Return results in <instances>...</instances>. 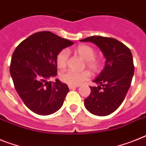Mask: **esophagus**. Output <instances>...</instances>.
I'll list each match as a JSON object with an SVG mask.
<instances>
[{
	"label": "esophagus",
	"instance_id": "esophagus-1",
	"mask_svg": "<svg viewBox=\"0 0 146 146\" xmlns=\"http://www.w3.org/2000/svg\"><path fill=\"white\" fill-rule=\"evenodd\" d=\"M68 87H69L70 89H73V88H78V87H79V85H71V84H69V85H68Z\"/></svg>",
	"mask_w": 146,
	"mask_h": 146
}]
</instances>
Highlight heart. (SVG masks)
<instances>
[{"label":"heart","instance_id":"1","mask_svg":"<svg viewBox=\"0 0 146 146\" xmlns=\"http://www.w3.org/2000/svg\"><path fill=\"white\" fill-rule=\"evenodd\" d=\"M73 52L77 53L81 58L85 61L86 66L92 71L96 72L101 67V60L95 56V50L92 46L87 44H81L73 49ZM70 50H62L56 56V62L59 69H64L66 67ZM88 71L76 72L73 70H67L61 74L62 82L71 85H79L89 78Z\"/></svg>","mask_w":146,"mask_h":146}]
</instances>
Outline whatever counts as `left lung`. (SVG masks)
<instances>
[{"mask_svg": "<svg viewBox=\"0 0 146 146\" xmlns=\"http://www.w3.org/2000/svg\"><path fill=\"white\" fill-rule=\"evenodd\" d=\"M80 41L94 43L106 58L103 70L93 81L99 85L90 87L91 92L84 100V106L93 114L108 116L120 106L131 86L134 73L131 52L112 38L95 35Z\"/></svg>", "mask_w": 146, "mask_h": 146, "instance_id": "left-lung-1", "label": "left lung"}]
</instances>
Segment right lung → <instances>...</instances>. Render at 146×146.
<instances>
[{
	"instance_id": "obj_1",
	"label": "right lung",
	"mask_w": 146,
	"mask_h": 146,
	"mask_svg": "<svg viewBox=\"0 0 146 146\" xmlns=\"http://www.w3.org/2000/svg\"><path fill=\"white\" fill-rule=\"evenodd\" d=\"M73 42L51 32L33 34L22 41L13 52L10 74L15 88L29 110L46 116L58 111L69 88L58 79L56 58L63 49Z\"/></svg>"
}]
</instances>
